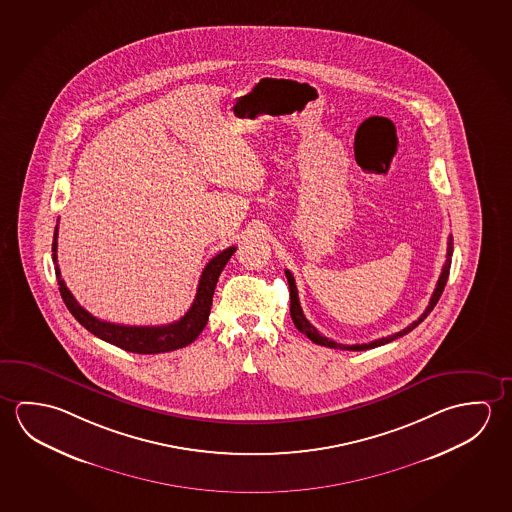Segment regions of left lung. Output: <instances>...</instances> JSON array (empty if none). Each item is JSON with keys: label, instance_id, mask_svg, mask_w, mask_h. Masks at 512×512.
Returning <instances> with one entry per match:
<instances>
[{"label": "left lung", "instance_id": "8db88e82", "mask_svg": "<svg viewBox=\"0 0 512 512\" xmlns=\"http://www.w3.org/2000/svg\"><path fill=\"white\" fill-rule=\"evenodd\" d=\"M452 253L453 237L450 235V237H448V252H446V262H444L443 271H441V277H439V280H437L436 289H434V294H432V298H430V303H428V307L425 309V312H423V314H421V316H419L416 321H412L409 327L403 328V330L396 332V334H393V336L380 337V339H375V341H371V343L364 344H341L336 343V341H332V339H328V337L321 336L318 330L310 325L309 319L305 318L302 305H300V300H298V289H296V282H294L293 273L285 269V277H287V282H289V291H291V318H293L294 327L298 328L302 334H305V336L309 337L312 343L321 344V346H327V348H336V350L364 352V350H371V348H377V346H382V344L391 343V341H394V339L405 336V334H409L411 330H414V328L418 327L419 323H421L423 319L427 318L428 314L432 312V309L436 307V303L439 302V298H441V294H443L444 285H446L448 275H450V266H452Z\"/></svg>", "mask_w": 512, "mask_h": 512}]
</instances>
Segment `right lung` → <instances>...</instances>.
Returning <instances> with one entry per match:
<instances>
[{
	"label": "right lung",
	"instance_id": "add662e5",
	"mask_svg": "<svg viewBox=\"0 0 512 512\" xmlns=\"http://www.w3.org/2000/svg\"><path fill=\"white\" fill-rule=\"evenodd\" d=\"M57 237H59V230L55 228L51 252L55 262V275L59 280L60 296L69 312L94 336L100 337L107 343L116 344L126 352L144 353V355L173 352L193 343L194 339L202 334L203 328L209 321L210 305H212V296H214L219 275L235 252V246H230L209 260L198 282L191 309L187 310L185 316L178 321H173L169 325H160V327H126V325H116V323H107L94 318L93 314H89L80 303L76 302L75 296L71 294L60 277L59 264H57Z\"/></svg>",
	"mask_w": 512,
	"mask_h": 512
}]
</instances>
